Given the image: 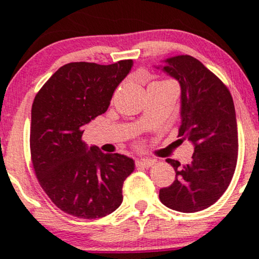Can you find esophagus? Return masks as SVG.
Listing matches in <instances>:
<instances>
[{"mask_svg": "<svg viewBox=\"0 0 259 259\" xmlns=\"http://www.w3.org/2000/svg\"><path fill=\"white\" fill-rule=\"evenodd\" d=\"M154 159L146 158V159H140V160L137 161L138 167H151L152 165L154 164Z\"/></svg>", "mask_w": 259, "mask_h": 259, "instance_id": "1", "label": "esophagus"}]
</instances>
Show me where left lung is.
<instances>
[{"label":"left lung","instance_id":"8db88e82","mask_svg":"<svg viewBox=\"0 0 259 259\" xmlns=\"http://www.w3.org/2000/svg\"><path fill=\"white\" fill-rule=\"evenodd\" d=\"M155 67L180 84L178 137L194 147L189 164L166 160L176 179L159 198L172 210L193 213L213 205L231 183L238 155L235 105L225 84L193 56H172Z\"/></svg>","mask_w":259,"mask_h":259}]
</instances>
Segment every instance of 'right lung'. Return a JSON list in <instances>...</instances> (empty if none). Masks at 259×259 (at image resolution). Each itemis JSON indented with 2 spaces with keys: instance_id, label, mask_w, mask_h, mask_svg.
Masks as SVG:
<instances>
[{
  "instance_id": "right-lung-1",
  "label": "right lung",
  "mask_w": 259,
  "mask_h": 259,
  "mask_svg": "<svg viewBox=\"0 0 259 259\" xmlns=\"http://www.w3.org/2000/svg\"><path fill=\"white\" fill-rule=\"evenodd\" d=\"M132 67V60L107 66L67 63L34 99L30 152L35 175L53 203L74 217L102 218L122 203V185L136 168L134 160L88 146L82 134L107 111Z\"/></svg>"
}]
</instances>
